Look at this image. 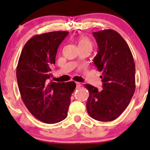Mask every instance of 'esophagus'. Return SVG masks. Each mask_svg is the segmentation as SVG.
<instances>
[{
    "instance_id": "esophagus-1",
    "label": "esophagus",
    "mask_w": 150,
    "mask_h": 150,
    "mask_svg": "<svg viewBox=\"0 0 150 150\" xmlns=\"http://www.w3.org/2000/svg\"><path fill=\"white\" fill-rule=\"evenodd\" d=\"M76 86H77V88H79V87H81V85L80 83L76 82Z\"/></svg>"
}]
</instances>
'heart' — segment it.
<instances>
[{
  "label": "heart",
  "mask_w": 150,
  "mask_h": 150,
  "mask_svg": "<svg viewBox=\"0 0 150 150\" xmlns=\"http://www.w3.org/2000/svg\"><path fill=\"white\" fill-rule=\"evenodd\" d=\"M77 44L79 48V47H89L92 49L93 44L89 39L84 35H81L77 38Z\"/></svg>",
  "instance_id": "b5f03b06"
}]
</instances>
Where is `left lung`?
I'll use <instances>...</instances> for the list:
<instances>
[{
	"label": "left lung",
	"mask_w": 150,
	"mask_h": 150,
	"mask_svg": "<svg viewBox=\"0 0 150 150\" xmlns=\"http://www.w3.org/2000/svg\"><path fill=\"white\" fill-rule=\"evenodd\" d=\"M93 34L98 47L93 62L103 73V88L84 85L89 92L87 110L95 120L109 122L123 112L132 98L135 64L130 47L118 32L109 29Z\"/></svg>",
	"instance_id": "left-lung-1"
}]
</instances>
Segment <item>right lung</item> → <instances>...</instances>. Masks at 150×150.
Wrapping results in <instances>:
<instances>
[{
    "instance_id": "right-lung-1",
    "label": "right lung",
    "mask_w": 150,
    "mask_h": 150,
    "mask_svg": "<svg viewBox=\"0 0 150 150\" xmlns=\"http://www.w3.org/2000/svg\"><path fill=\"white\" fill-rule=\"evenodd\" d=\"M68 34L57 31L34 35L26 43L18 63L16 79L22 99L34 117L46 124L59 122L67 117L76 87L73 81L49 80L58 47Z\"/></svg>"
}]
</instances>
